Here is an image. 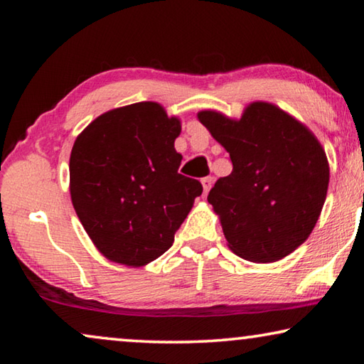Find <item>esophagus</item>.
I'll return each instance as SVG.
<instances>
[{"instance_id": "esophagus-1", "label": "esophagus", "mask_w": 364, "mask_h": 364, "mask_svg": "<svg viewBox=\"0 0 364 364\" xmlns=\"http://www.w3.org/2000/svg\"><path fill=\"white\" fill-rule=\"evenodd\" d=\"M200 183H202V188H204V194H207L208 191H210V188H212L213 178L212 176H205V178H202Z\"/></svg>"}]
</instances>
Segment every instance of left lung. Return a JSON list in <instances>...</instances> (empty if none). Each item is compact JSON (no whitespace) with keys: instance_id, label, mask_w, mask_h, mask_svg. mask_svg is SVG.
<instances>
[{"instance_id":"obj_1","label":"left lung","mask_w":364,"mask_h":364,"mask_svg":"<svg viewBox=\"0 0 364 364\" xmlns=\"http://www.w3.org/2000/svg\"><path fill=\"white\" fill-rule=\"evenodd\" d=\"M197 119L232 162L207 197L230 249L255 263L292 254L310 236L328 194L329 164L315 134L268 102L249 104L239 120L215 110Z\"/></svg>"}]
</instances>
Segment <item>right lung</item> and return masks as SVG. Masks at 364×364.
<instances>
[{
  "label": "right lung",
  "mask_w": 364,
  "mask_h": 364,
  "mask_svg": "<svg viewBox=\"0 0 364 364\" xmlns=\"http://www.w3.org/2000/svg\"><path fill=\"white\" fill-rule=\"evenodd\" d=\"M181 133L157 102H136L97 117L70 154V197L91 241L110 262L143 267L167 252L202 194L178 173Z\"/></svg>",
  "instance_id": "add662e5"
}]
</instances>
